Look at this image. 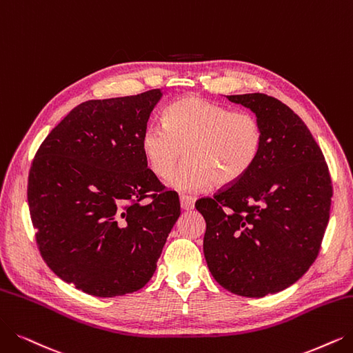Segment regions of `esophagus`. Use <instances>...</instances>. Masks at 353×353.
Wrapping results in <instances>:
<instances>
[{"mask_svg":"<svg viewBox=\"0 0 353 353\" xmlns=\"http://www.w3.org/2000/svg\"><path fill=\"white\" fill-rule=\"evenodd\" d=\"M179 203H181L182 210H192L194 204H195V199H192V196H188V195H181Z\"/></svg>","mask_w":353,"mask_h":353,"instance_id":"34e87169","label":"esophagus"}]
</instances>
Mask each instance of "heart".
<instances>
[{"instance_id":"obj_1","label":"heart","mask_w":353,"mask_h":353,"mask_svg":"<svg viewBox=\"0 0 353 353\" xmlns=\"http://www.w3.org/2000/svg\"><path fill=\"white\" fill-rule=\"evenodd\" d=\"M262 143V124L255 116L195 95L169 105L165 124H149L140 140L146 165L158 178L174 171L185 149L188 162L168 179L169 187L182 192L241 181L256 163Z\"/></svg>"}]
</instances>
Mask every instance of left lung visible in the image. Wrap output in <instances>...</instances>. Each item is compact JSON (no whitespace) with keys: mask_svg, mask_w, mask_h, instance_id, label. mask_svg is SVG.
<instances>
[{"mask_svg":"<svg viewBox=\"0 0 353 353\" xmlns=\"http://www.w3.org/2000/svg\"><path fill=\"white\" fill-rule=\"evenodd\" d=\"M228 98L261 121L262 150L241 181L195 208L205 220L211 275L233 294L259 299L297 283L316 261L332 179L313 134L288 105L259 92Z\"/></svg>","mask_w":353,"mask_h":353,"instance_id":"obj_1","label":"left lung"}]
</instances>
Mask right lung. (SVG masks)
<instances>
[{"label":"right lung","mask_w":353,"mask_h":353,"mask_svg":"<svg viewBox=\"0 0 353 353\" xmlns=\"http://www.w3.org/2000/svg\"><path fill=\"white\" fill-rule=\"evenodd\" d=\"M161 98L150 90L79 104L30 168L27 201L40 255L65 283L95 297L143 288L181 214L178 194L165 191L140 146Z\"/></svg>","instance_id":"add662e5"}]
</instances>
